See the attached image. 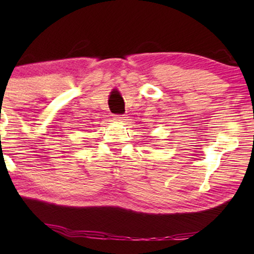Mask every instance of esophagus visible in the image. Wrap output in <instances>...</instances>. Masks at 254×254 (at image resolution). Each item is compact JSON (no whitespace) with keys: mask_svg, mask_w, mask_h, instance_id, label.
<instances>
[{"mask_svg":"<svg viewBox=\"0 0 254 254\" xmlns=\"http://www.w3.org/2000/svg\"><path fill=\"white\" fill-rule=\"evenodd\" d=\"M113 119L116 120L117 123H125V121H126V117L121 116V114H118V116H114Z\"/></svg>","mask_w":254,"mask_h":254,"instance_id":"obj_1","label":"esophagus"}]
</instances>
